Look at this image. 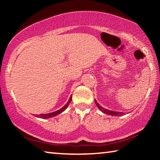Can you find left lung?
I'll use <instances>...</instances> for the list:
<instances>
[{
  "instance_id": "8db88e82",
  "label": "left lung",
  "mask_w": 160,
  "mask_h": 160,
  "mask_svg": "<svg viewBox=\"0 0 160 160\" xmlns=\"http://www.w3.org/2000/svg\"><path fill=\"white\" fill-rule=\"evenodd\" d=\"M94 102H95V104L96 106L98 107V109L101 111L102 112H103L104 113H106V114L108 115H111V116H121L123 114V112H113V111H110L109 109H104V108H103L102 106H100L99 104V103L97 102L96 99H94Z\"/></svg>"
}]
</instances>
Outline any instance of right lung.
Returning a JSON list of instances; mask_svg holds the SVG:
<instances>
[{
    "instance_id": "right-lung-1",
    "label": "right lung",
    "mask_w": 160,
    "mask_h": 160,
    "mask_svg": "<svg viewBox=\"0 0 160 160\" xmlns=\"http://www.w3.org/2000/svg\"><path fill=\"white\" fill-rule=\"evenodd\" d=\"M72 100V95L70 96V99L68 100V102L66 103V104L65 105V106H63V107L61 108V109H60L58 111H56V112H52V113H46V114H40V115H36V117H38V118H51V117H53V116H57L58 114H60V113H61L62 112H63L65 110H66L67 109V107H68L69 104L70 103V102H71Z\"/></svg>"
}]
</instances>
